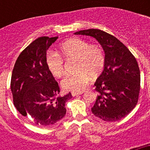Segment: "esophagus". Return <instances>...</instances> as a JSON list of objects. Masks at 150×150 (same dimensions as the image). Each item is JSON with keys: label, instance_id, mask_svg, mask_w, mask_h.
<instances>
[{"label": "esophagus", "instance_id": "1", "mask_svg": "<svg viewBox=\"0 0 150 150\" xmlns=\"http://www.w3.org/2000/svg\"><path fill=\"white\" fill-rule=\"evenodd\" d=\"M82 92H72V95L73 96H76V95H81Z\"/></svg>", "mask_w": 150, "mask_h": 150}]
</instances>
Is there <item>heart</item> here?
Wrapping results in <instances>:
<instances>
[{
  "mask_svg": "<svg viewBox=\"0 0 150 150\" xmlns=\"http://www.w3.org/2000/svg\"><path fill=\"white\" fill-rule=\"evenodd\" d=\"M59 52L65 60L76 59L75 71L77 72L68 74L62 81L64 89L69 91H83L89 83L90 76H98L105 64L104 50L96 45H89L80 38H71L64 42L59 47ZM46 64L49 71L55 77H61L64 73V61L58 54L49 52Z\"/></svg>",
  "mask_w": 150,
  "mask_h": 150,
  "instance_id": "heart-1",
  "label": "heart"
}]
</instances>
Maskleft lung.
Segmentation results:
<instances>
[{"label": "left lung", "mask_w": 150, "mask_h": 150, "mask_svg": "<svg viewBox=\"0 0 150 150\" xmlns=\"http://www.w3.org/2000/svg\"><path fill=\"white\" fill-rule=\"evenodd\" d=\"M75 34L91 36L105 52V64L95 83L98 95L91 112L104 121L125 117L137 105L140 90V73L133 54L114 36L99 29L79 30Z\"/></svg>", "instance_id": "left-lung-1"}]
</instances>
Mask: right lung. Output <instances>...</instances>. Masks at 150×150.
<instances>
[{"mask_svg": "<svg viewBox=\"0 0 150 150\" xmlns=\"http://www.w3.org/2000/svg\"><path fill=\"white\" fill-rule=\"evenodd\" d=\"M41 37L29 44L18 55L12 73L13 104L24 116H30L34 124L50 126L66 114L69 92L60 95V88L46 64V51L57 40Z\"/></svg>", "mask_w": 150, "mask_h": 150, "instance_id": "1", "label": "right lung"}]
</instances>
